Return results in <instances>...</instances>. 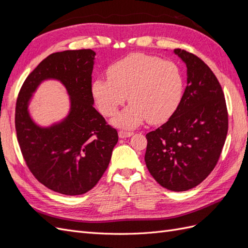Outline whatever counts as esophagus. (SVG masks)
I'll use <instances>...</instances> for the list:
<instances>
[{"label":"esophagus","instance_id":"1","mask_svg":"<svg viewBox=\"0 0 248 248\" xmlns=\"http://www.w3.org/2000/svg\"><path fill=\"white\" fill-rule=\"evenodd\" d=\"M118 134H119V138H120V139H125V138H129V137H131L133 133H132V132H127V131L120 130V131L118 132Z\"/></svg>","mask_w":248,"mask_h":248}]
</instances>
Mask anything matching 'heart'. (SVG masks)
Wrapping results in <instances>:
<instances>
[{
  "label": "heart",
  "mask_w": 248,
  "mask_h": 248,
  "mask_svg": "<svg viewBox=\"0 0 248 248\" xmlns=\"http://www.w3.org/2000/svg\"><path fill=\"white\" fill-rule=\"evenodd\" d=\"M108 78L93 81L92 93L104 116H112L127 99L130 102L110 120L122 129H134L144 123L166 121L183 94V78L171 62L145 54H131L112 64Z\"/></svg>",
  "instance_id": "1"
}]
</instances>
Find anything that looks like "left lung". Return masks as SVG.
<instances>
[{
  "label": "left lung",
  "mask_w": 248,
  "mask_h": 248,
  "mask_svg": "<svg viewBox=\"0 0 248 248\" xmlns=\"http://www.w3.org/2000/svg\"><path fill=\"white\" fill-rule=\"evenodd\" d=\"M187 68V86L174 114L149 132L146 166L157 183L171 191L193 188L209 176L219 159L228 133V110L222 89L200 58L174 49Z\"/></svg>",
  "instance_id": "8db88e82"
}]
</instances>
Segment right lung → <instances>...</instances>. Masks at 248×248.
I'll return each instance as SVG.
<instances>
[{
  "instance_id": "right-lung-1",
  "label": "right lung",
  "mask_w": 248,
  "mask_h": 248,
  "mask_svg": "<svg viewBox=\"0 0 248 248\" xmlns=\"http://www.w3.org/2000/svg\"><path fill=\"white\" fill-rule=\"evenodd\" d=\"M92 49L55 52L29 74L16 108V128L22 156L30 170L47 188L78 196L98 183L110 161L118 132L95 109ZM46 80H57L70 96V110L48 126L36 124L28 107Z\"/></svg>"
}]
</instances>
